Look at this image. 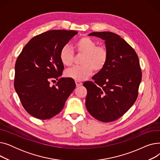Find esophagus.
<instances>
[{"instance_id":"obj_1","label":"esophagus","mask_w":160,"mask_h":160,"mask_svg":"<svg viewBox=\"0 0 160 160\" xmlns=\"http://www.w3.org/2000/svg\"><path fill=\"white\" fill-rule=\"evenodd\" d=\"M75 83H76V86H77V87L80 86L82 85V83L79 82V81H75Z\"/></svg>"}]
</instances>
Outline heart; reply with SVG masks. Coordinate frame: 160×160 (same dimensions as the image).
Returning <instances> with one entry per match:
<instances>
[{"instance_id":"1","label":"heart","mask_w":160,"mask_h":160,"mask_svg":"<svg viewBox=\"0 0 160 160\" xmlns=\"http://www.w3.org/2000/svg\"><path fill=\"white\" fill-rule=\"evenodd\" d=\"M77 53L83 55L80 63L82 65L74 66L65 71V76L76 81H82L89 78L95 72L102 71L107 64L109 53L105 46L98 45L96 41L85 36L79 39L74 45ZM60 59L63 65L70 66L72 64L74 54L69 45L62 47L60 52Z\"/></svg>"}]
</instances>
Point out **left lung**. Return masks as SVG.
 <instances>
[{
	"label": "left lung",
	"instance_id": "obj_1",
	"mask_svg": "<svg viewBox=\"0 0 160 160\" xmlns=\"http://www.w3.org/2000/svg\"><path fill=\"white\" fill-rule=\"evenodd\" d=\"M89 36L105 41L109 53L104 69L85 82L86 106L96 119L109 122L118 119L136 102L142 73L138 56L122 38L110 32H95Z\"/></svg>",
	"mask_w": 160,
	"mask_h": 160
}]
</instances>
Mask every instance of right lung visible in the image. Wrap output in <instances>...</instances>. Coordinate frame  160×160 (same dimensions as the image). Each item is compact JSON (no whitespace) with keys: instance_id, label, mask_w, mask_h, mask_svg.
<instances>
[{"instance_id":"add662e5","label":"right lung","mask_w":160,"mask_h":160,"mask_svg":"<svg viewBox=\"0 0 160 160\" xmlns=\"http://www.w3.org/2000/svg\"><path fill=\"white\" fill-rule=\"evenodd\" d=\"M77 33L64 30L41 33L28 41L17 59L15 89L25 110L37 119H48L60 113L76 87L73 79L58 78L64 69L60 50ZM56 80V85H50Z\"/></svg>"}]
</instances>
